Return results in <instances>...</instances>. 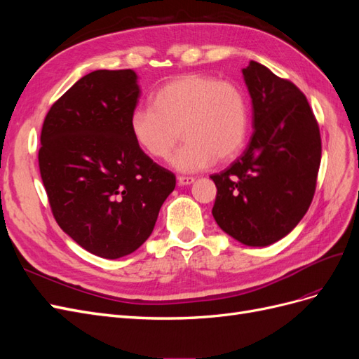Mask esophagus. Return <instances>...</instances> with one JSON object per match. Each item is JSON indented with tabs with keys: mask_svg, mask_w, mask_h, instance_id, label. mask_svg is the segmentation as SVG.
Instances as JSON below:
<instances>
[{
	"mask_svg": "<svg viewBox=\"0 0 359 359\" xmlns=\"http://www.w3.org/2000/svg\"><path fill=\"white\" fill-rule=\"evenodd\" d=\"M177 181H178L180 186H190V184H193V182H194V178H193V177H184V175H180V177L177 178Z\"/></svg>",
	"mask_w": 359,
	"mask_h": 359,
	"instance_id": "1",
	"label": "esophagus"
}]
</instances>
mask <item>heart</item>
<instances>
[{
	"instance_id": "1",
	"label": "heart",
	"mask_w": 359,
	"mask_h": 359,
	"mask_svg": "<svg viewBox=\"0 0 359 359\" xmlns=\"http://www.w3.org/2000/svg\"><path fill=\"white\" fill-rule=\"evenodd\" d=\"M130 130L140 149L160 161L169 158L182 136L186 142L173 157V166L198 172L215 160L227 161L240 154L248 133L247 97L232 81L182 74L158 88L153 107H136L130 115Z\"/></svg>"
}]
</instances>
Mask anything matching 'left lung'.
Instances as JSON below:
<instances>
[{"mask_svg": "<svg viewBox=\"0 0 359 359\" xmlns=\"http://www.w3.org/2000/svg\"><path fill=\"white\" fill-rule=\"evenodd\" d=\"M253 103L248 147L214 173L212 215L245 245L265 247L286 236L313 201L322 156L318 119L298 86L250 61L243 70Z\"/></svg>", "mask_w": 359, "mask_h": 359, "instance_id": "left-lung-1", "label": "left lung"}]
</instances>
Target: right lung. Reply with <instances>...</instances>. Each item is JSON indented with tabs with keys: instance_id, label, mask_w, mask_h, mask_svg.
Wrapping results in <instances>:
<instances>
[{
	"instance_id": "right-lung-1",
	"label": "right lung",
	"mask_w": 359,
	"mask_h": 359,
	"mask_svg": "<svg viewBox=\"0 0 359 359\" xmlns=\"http://www.w3.org/2000/svg\"><path fill=\"white\" fill-rule=\"evenodd\" d=\"M136 78L130 69L85 74L50 106L40 135V177L53 219L104 259L133 253L148 240L177 182L130 130Z\"/></svg>"
}]
</instances>
